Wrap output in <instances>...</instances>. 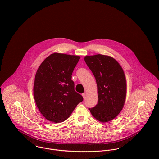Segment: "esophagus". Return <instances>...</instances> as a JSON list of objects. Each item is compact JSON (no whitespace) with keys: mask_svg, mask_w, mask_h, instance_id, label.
I'll return each instance as SVG.
<instances>
[{"mask_svg":"<svg viewBox=\"0 0 159 159\" xmlns=\"http://www.w3.org/2000/svg\"><path fill=\"white\" fill-rule=\"evenodd\" d=\"M82 95H83V98H84V99H85V98H86V93H83L82 94Z\"/></svg>","mask_w":159,"mask_h":159,"instance_id":"1","label":"esophagus"}]
</instances>
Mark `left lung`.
I'll list each match as a JSON object with an SVG mask.
<instances>
[{"instance_id":"obj_1","label":"left lung","mask_w":159,"mask_h":159,"mask_svg":"<svg viewBox=\"0 0 159 159\" xmlns=\"http://www.w3.org/2000/svg\"><path fill=\"white\" fill-rule=\"evenodd\" d=\"M84 61L95 78L98 97L96 106L89 110L98 120L110 121L120 112L125 103L127 84L124 71L110 56H87Z\"/></svg>"}]
</instances>
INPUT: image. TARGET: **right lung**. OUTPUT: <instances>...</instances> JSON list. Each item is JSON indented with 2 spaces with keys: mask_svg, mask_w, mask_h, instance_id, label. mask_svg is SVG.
<instances>
[{
  "mask_svg": "<svg viewBox=\"0 0 159 159\" xmlns=\"http://www.w3.org/2000/svg\"><path fill=\"white\" fill-rule=\"evenodd\" d=\"M80 56L54 53L38 68L34 81V96L42 115L49 121L66 120L77 105L83 100L75 91L71 75Z\"/></svg>",
  "mask_w": 159,
  "mask_h": 159,
  "instance_id": "add662e5",
  "label": "right lung"
}]
</instances>
